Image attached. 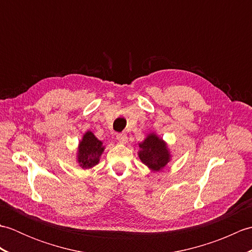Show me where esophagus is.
<instances>
[{"label":"esophagus","instance_id":"esophagus-1","mask_svg":"<svg viewBox=\"0 0 252 252\" xmlns=\"http://www.w3.org/2000/svg\"><path fill=\"white\" fill-rule=\"evenodd\" d=\"M117 140L119 141L120 143H122V144H126L127 142V136L122 133V134H118L117 135Z\"/></svg>","mask_w":252,"mask_h":252}]
</instances>
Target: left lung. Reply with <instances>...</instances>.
Returning <instances> with one entry per match:
<instances>
[{"label":"left lung","instance_id":"obj_1","mask_svg":"<svg viewBox=\"0 0 252 252\" xmlns=\"http://www.w3.org/2000/svg\"><path fill=\"white\" fill-rule=\"evenodd\" d=\"M138 147H140V151L137 152L138 158L154 172L162 171L172 160V155L168 144L155 132L147 134L145 140L138 144Z\"/></svg>","mask_w":252,"mask_h":252}]
</instances>
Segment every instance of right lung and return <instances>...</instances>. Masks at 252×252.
Listing matches in <instances>:
<instances>
[{
  "instance_id": "right-lung-1",
  "label": "right lung",
  "mask_w": 252,
  "mask_h": 252,
  "mask_svg": "<svg viewBox=\"0 0 252 252\" xmlns=\"http://www.w3.org/2000/svg\"><path fill=\"white\" fill-rule=\"evenodd\" d=\"M105 151L103 142L94 135L93 132L87 131L79 142L77 149V162L82 169H91L98 164L100 156Z\"/></svg>"
}]
</instances>
